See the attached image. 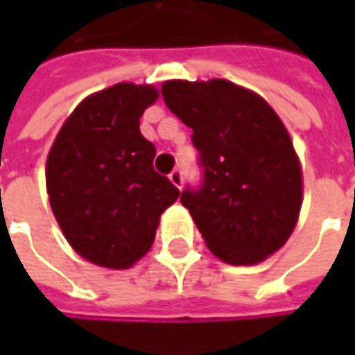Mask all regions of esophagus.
Segmentation results:
<instances>
[{
  "label": "esophagus",
  "instance_id": "obj_1",
  "mask_svg": "<svg viewBox=\"0 0 355 355\" xmlns=\"http://www.w3.org/2000/svg\"><path fill=\"white\" fill-rule=\"evenodd\" d=\"M170 182L173 185H175V187H178V189H182V185H184V173H182V170H173L170 173Z\"/></svg>",
  "mask_w": 355,
  "mask_h": 355
}]
</instances>
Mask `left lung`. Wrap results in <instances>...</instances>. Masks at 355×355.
<instances>
[{
    "mask_svg": "<svg viewBox=\"0 0 355 355\" xmlns=\"http://www.w3.org/2000/svg\"><path fill=\"white\" fill-rule=\"evenodd\" d=\"M164 103L193 130L203 187L184 191L209 251L227 265H259L293 235L302 166L265 98L225 78L166 80Z\"/></svg>",
    "mask_w": 355,
    "mask_h": 355,
    "instance_id": "obj_1",
    "label": "left lung"
}]
</instances>
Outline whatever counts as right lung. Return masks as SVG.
Here are the masks:
<instances>
[{"mask_svg": "<svg viewBox=\"0 0 355 355\" xmlns=\"http://www.w3.org/2000/svg\"><path fill=\"white\" fill-rule=\"evenodd\" d=\"M154 85L118 83L87 96L62 122L45 164L49 203L62 235L92 265L124 270L150 251L180 189L154 171L156 148L140 116Z\"/></svg>", "mask_w": 355, "mask_h": 355, "instance_id": "obj_1", "label": "right lung"}]
</instances>
